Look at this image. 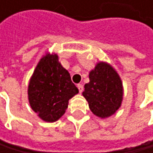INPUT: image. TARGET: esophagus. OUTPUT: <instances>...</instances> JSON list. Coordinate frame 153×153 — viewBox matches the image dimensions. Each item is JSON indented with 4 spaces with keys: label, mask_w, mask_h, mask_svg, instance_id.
Here are the masks:
<instances>
[{
    "label": "esophagus",
    "mask_w": 153,
    "mask_h": 153,
    "mask_svg": "<svg viewBox=\"0 0 153 153\" xmlns=\"http://www.w3.org/2000/svg\"><path fill=\"white\" fill-rule=\"evenodd\" d=\"M77 87H78V89H79V92H80V93H82V92L83 91V85H82V84L79 83V84H77Z\"/></svg>",
    "instance_id": "obj_1"
}]
</instances>
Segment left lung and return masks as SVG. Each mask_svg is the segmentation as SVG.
<instances>
[{
  "label": "left lung",
  "mask_w": 153,
  "mask_h": 153,
  "mask_svg": "<svg viewBox=\"0 0 153 153\" xmlns=\"http://www.w3.org/2000/svg\"><path fill=\"white\" fill-rule=\"evenodd\" d=\"M82 95L92 112L101 118L114 115L121 106L123 85L115 69L106 62H98L89 73Z\"/></svg>",
  "instance_id": "obj_1"
}]
</instances>
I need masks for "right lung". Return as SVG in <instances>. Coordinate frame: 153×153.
<instances>
[{
    "mask_svg": "<svg viewBox=\"0 0 153 153\" xmlns=\"http://www.w3.org/2000/svg\"><path fill=\"white\" fill-rule=\"evenodd\" d=\"M78 93L58 55L48 53L37 63L27 91L31 108L46 122L59 119L68 108L69 100Z\"/></svg>",
    "mask_w": 153,
    "mask_h": 153,
    "instance_id": "1",
    "label": "right lung"
}]
</instances>
